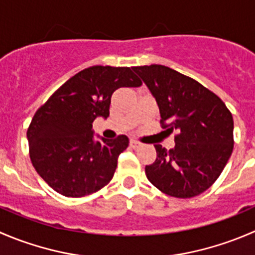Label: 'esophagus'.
I'll use <instances>...</instances> for the list:
<instances>
[{"label": "esophagus", "instance_id": "esophagus-1", "mask_svg": "<svg viewBox=\"0 0 255 255\" xmlns=\"http://www.w3.org/2000/svg\"><path fill=\"white\" fill-rule=\"evenodd\" d=\"M129 145L132 148H138L140 145V143L139 142H137V140H134V139H130V142H129Z\"/></svg>", "mask_w": 255, "mask_h": 255}]
</instances>
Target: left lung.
<instances>
[{
	"label": "left lung",
	"instance_id": "1",
	"mask_svg": "<svg viewBox=\"0 0 255 255\" xmlns=\"http://www.w3.org/2000/svg\"><path fill=\"white\" fill-rule=\"evenodd\" d=\"M132 70L155 98L163 127L177 132L172 149L154 145L157 158L145 165L148 180L175 198L203 193L233 152L232 113L218 96L172 68L150 65Z\"/></svg>",
	"mask_w": 255,
	"mask_h": 255
}]
</instances>
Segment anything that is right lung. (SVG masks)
<instances>
[{"label": "right lung", "mask_w": 255, "mask_h": 255, "mask_svg": "<svg viewBox=\"0 0 255 255\" xmlns=\"http://www.w3.org/2000/svg\"><path fill=\"white\" fill-rule=\"evenodd\" d=\"M140 85L129 67L93 66L70 78L38 108L27 139L32 164L49 187L77 198L110 183L129 139L125 134L95 139L92 123L110 116L116 90Z\"/></svg>", "instance_id": "right-lung-1"}]
</instances>
